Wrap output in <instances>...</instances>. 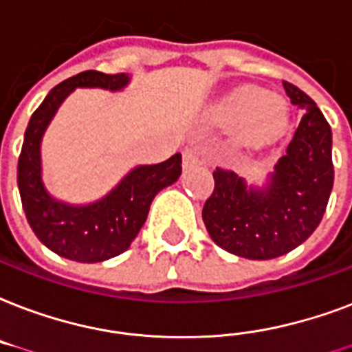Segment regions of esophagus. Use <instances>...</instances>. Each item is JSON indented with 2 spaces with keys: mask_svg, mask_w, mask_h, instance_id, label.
Returning a JSON list of instances; mask_svg holds the SVG:
<instances>
[{
  "mask_svg": "<svg viewBox=\"0 0 352 352\" xmlns=\"http://www.w3.org/2000/svg\"><path fill=\"white\" fill-rule=\"evenodd\" d=\"M198 165V156H196L195 151H190V148H185L184 151V168H190Z\"/></svg>",
  "mask_w": 352,
  "mask_h": 352,
  "instance_id": "34e87169",
  "label": "esophagus"
}]
</instances>
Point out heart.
<instances>
[{
  "label": "heart",
  "mask_w": 352,
  "mask_h": 352,
  "mask_svg": "<svg viewBox=\"0 0 352 352\" xmlns=\"http://www.w3.org/2000/svg\"><path fill=\"white\" fill-rule=\"evenodd\" d=\"M219 117L235 121V133L246 145H264L279 138L290 121V111L279 95L244 86L220 102Z\"/></svg>",
  "instance_id": "heart-1"
}]
</instances>
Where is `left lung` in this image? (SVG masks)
Returning a JSON list of instances; mask_svg holds the SVG:
<instances>
[{"instance_id":"8db88e82","label":"left lung","mask_w":352,"mask_h":352,"mask_svg":"<svg viewBox=\"0 0 352 352\" xmlns=\"http://www.w3.org/2000/svg\"><path fill=\"white\" fill-rule=\"evenodd\" d=\"M283 86L292 104L305 110L287 154L263 187L217 168L213 195L201 211L214 244L236 257L268 261L303 244L320 226L334 184L329 122L305 91Z\"/></svg>"}]
</instances>
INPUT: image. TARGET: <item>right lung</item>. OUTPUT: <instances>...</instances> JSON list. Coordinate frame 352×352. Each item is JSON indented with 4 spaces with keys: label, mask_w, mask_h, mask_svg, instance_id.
Wrapping results in <instances>:
<instances>
[{
    "label": "right lung",
    "mask_w": 352,
    "mask_h": 352,
    "mask_svg": "<svg viewBox=\"0 0 352 352\" xmlns=\"http://www.w3.org/2000/svg\"><path fill=\"white\" fill-rule=\"evenodd\" d=\"M130 75L84 72L54 86L27 124L18 160V189L27 222L43 246L77 263H102L126 252L145 224L154 196L182 174V154L157 165L133 167L113 189L89 204L49 195L42 179V139L54 113L77 88L121 91Z\"/></svg>",
    "instance_id": "right-lung-1"
}]
</instances>
